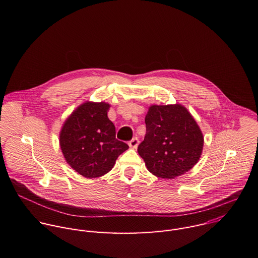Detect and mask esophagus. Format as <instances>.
Returning a JSON list of instances; mask_svg holds the SVG:
<instances>
[{
  "mask_svg": "<svg viewBox=\"0 0 258 258\" xmlns=\"http://www.w3.org/2000/svg\"><path fill=\"white\" fill-rule=\"evenodd\" d=\"M139 143H140L139 139H138V138H134V139H132V140L128 142V146L131 147V148L136 149L137 147H138V145H139Z\"/></svg>",
  "mask_w": 258,
  "mask_h": 258,
  "instance_id": "34e87169",
  "label": "esophagus"
}]
</instances>
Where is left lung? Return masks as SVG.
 Here are the masks:
<instances>
[{
  "label": "left lung",
  "mask_w": 258,
  "mask_h": 258,
  "mask_svg": "<svg viewBox=\"0 0 258 258\" xmlns=\"http://www.w3.org/2000/svg\"><path fill=\"white\" fill-rule=\"evenodd\" d=\"M146 136L138 152L150 172L174 178L199 160L203 135L188 110L179 105H153L145 117Z\"/></svg>",
  "instance_id": "1"
}]
</instances>
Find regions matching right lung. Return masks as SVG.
Here are the masks:
<instances>
[{
  "mask_svg": "<svg viewBox=\"0 0 258 258\" xmlns=\"http://www.w3.org/2000/svg\"><path fill=\"white\" fill-rule=\"evenodd\" d=\"M107 103L87 102L66 119L60 147L67 163L80 174L94 178L112 169L128 145L115 138V126L107 116Z\"/></svg>",
  "mask_w": 258,
  "mask_h": 258,
  "instance_id": "right-lung-1",
  "label": "right lung"
}]
</instances>
